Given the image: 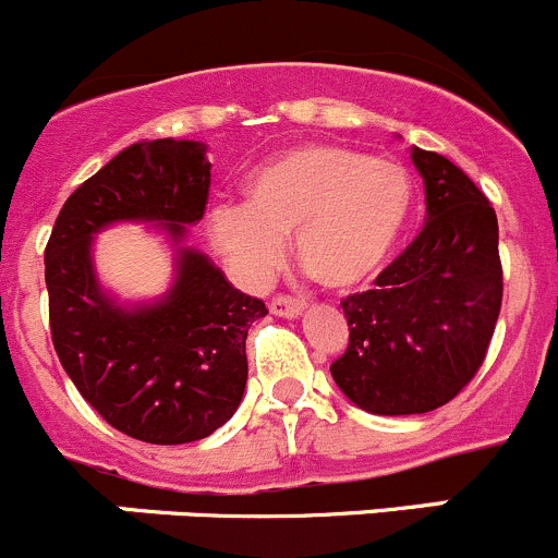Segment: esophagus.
Masks as SVG:
<instances>
[{"label": "esophagus", "mask_w": 558, "mask_h": 558, "mask_svg": "<svg viewBox=\"0 0 558 558\" xmlns=\"http://www.w3.org/2000/svg\"><path fill=\"white\" fill-rule=\"evenodd\" d=\"M269 313L280 315V318H300L305 313V305L300 300H291V296H275L269 302Z\"/></svg>", "instance_id": "34e87169"}]
</instances>
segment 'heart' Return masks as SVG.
Listing matches in <instances>:
<instances>
[{"label":"heart","instance_id":"1","mask_svg":"<svg viewBox=\"0 0 558 558\" xmlns=\"http://www.w3.org/2000/svg\"><path fill=\"white\" fill-rule=\"evenodd\" d=\"M415 180L391 159L345 145L283 150L253 170L245 205L210 213V240L240 275L267 280L294 238L296 262L329 291H356L380 275L408 232Z\"/></svg>","mask_w":558,"mask_h":558}]
</instances>
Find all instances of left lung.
Listing matches in <instances>:
<instances>
[{"label":"left lung","instance_id":"8db88e82","mask_svg":"<svg viewBox=\"0 0 558 558\" xmlns=\"http://www.w3.org/2000/svg\"><path fill=\"white\" fill-rule=\"evenodd\" d=\"M424 178L426 223L378 275L342 302L351 340L331 378L375 415L429 413L477 373L502 307L497 213L453 161L410 148Z\"/></svg>","mask_w":558,"mask_h":558}]
</instances>
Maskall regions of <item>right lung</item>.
Returning a JSON list of instances; mask_svg holds the SVG:
<instances>
[{
	"mask_svg": "<svg viewBox=\"0 0 558 558\" xmlns=\"http://www.w3.org/2000/svg\"><path fill=\"white\" fill-rule=\"evenodd\" d=\"M210 191L207 145L140 140L61 207L45 247L50 337L61 367L110 426L154 446L210 437L240 408L245 337L264 318L207 253L189 245ZM150 222L171 247L173 280L154 301H123L98 280L105 228Z\"/></svg>",
	"mask_w": 558,
	"mask_h": 558,
	"instance_id": "add662e5",
	"label": "right lung"
}]
</instances>
